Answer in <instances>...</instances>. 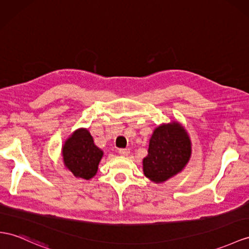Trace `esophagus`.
I'll list each match as a JSON object with an SVG mask.
<instances>
[{
  "label": "esophagus",
  "instance_id": "obj_1",
  "mask_svg": "<svg viewBox=\"0 0 249 249\" xmlns=\"http://www.w3.org/2000/svg\"><path fill=\"white\" fill-rule=\"evenodd\" d=\"M129 149H127V148H121V149H119V154L121 155V156H128L129 155Z\"/></svg>",
  "mask_w": 249,
  "mask_h": 249
}]
</instances>
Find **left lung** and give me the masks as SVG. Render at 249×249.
<instances>
[{"label": "left lung", "instance_id": "obj_1", "mask_svg": "<svg viewBox=\"0 0 249 249\" xmlns=\"http://www.w3.org/2000/svg\"><path fill=\"white\" fill-rule=\"evenodd\" d=\"M148 155L143 159V173L156 184L166 182L186 167L191 157V140L178 121L156 127L149 139Z\"/></svg>", "mask_w": 249, "mask_h": 249}]
</instances>
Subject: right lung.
Listing matches in <instances>:
<instances>
[{"label": "right lung", "mask_w": 249, "mask_h": 249, "mask_svg": "<svg viewBox=\"0 0 249 249\" xmlns=\"http://www.w3.org/2000/svg\"><path fill=\"white\" fill-rule=\"evenodd\" d=\"M64 166L78 179L90 180L97 175L104 151L94 144L87 128H78L62 145Z\"/></svg>", "instance_id": "add662e5"}]
</instances>
